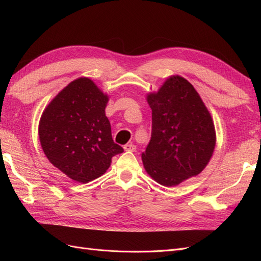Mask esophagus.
I'll return each mask as SVG.
<instances>
[{
  "label": "esophagus",
  "mask_w": 261,
  "mask_h": 261,
  "mask_svg": "<svg viewBox=\"0 0 261 261\" xmlns=\"http://www.w3.org/2000/svg\"><path fill=\"white\" fill-rule=\"evenodd\" d=\"M124 150L125 151H135L136 150V146L135 145H133V144H127V145H125L124 146Z\"/></svg>",
  "instance_id": "1"
}]
</instances>
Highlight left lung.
Here are the masks:
<instances>
[{"label": "left lung", "instance_id": "1", "mask_svg": "<svg viewBox=\"0 0 261 261\" xmlns=\"http://www.w3.org/2000/svg\"><path fill=\"white\" fill-rule=\"evenodd\" d=\"M146 98L152 132L141 154L144 168L160 185L177 186L207 167L217 141L215 124L199 93L181 76H170Z\"/></svg>", "mask_w": 261, "mask_h": 261}]
</instances>
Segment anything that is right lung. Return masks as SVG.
<instances>
[{
    "instance_id": "right-lung-1",
    "label": "right lung",
    "mask_w": 261,
    "mask_h": 261,
    "mask_svg": "<svg viewBox=\"0 0 261 261\" xmlns=\"http://www.w3.org/2000/svg\"><path fill=\"white\" fill-rule=\"evenodd\" d=\"M109 96L88 77L70 82L46 106L39 139L48 160L78 183L105 174L123 148L112 139L106 116Z\"/></svg>"
}]
</instances>
